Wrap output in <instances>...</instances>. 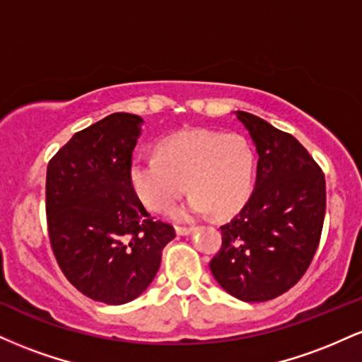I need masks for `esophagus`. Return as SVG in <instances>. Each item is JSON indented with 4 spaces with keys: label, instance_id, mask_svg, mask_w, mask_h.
I'll return each mask as SVG.
<instances>
[{
    "label": "esophagus",
    "instance_id": "esophagus-1",
    "mask_svg": "<svg viewBox=\"0 0 362 362\" xmlns=\"http://www.w3.org/2000/svg\"><path fill=\"white\" fill-rule=\"evenodd\" d=\"M194 231H195V228H187V226H177L175 228V233L178 236H187V235L194 233Z\"/></svg>",
    "mask_w": 362,
    "mask_h": 362
}]
</instances>
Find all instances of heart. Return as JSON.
<instances>
[{"instance_id":"heart-1","label":"heart","mask_w":362,"mask_h":362,"mask_svg":"<svg viewBox=\"0 0 362 362\" xmlns=\"http://www.w3.org/2000/svg\"><path fill=\"white\" fill-rule=\"evenodd\" d=\"M255 153L240 134L194 129L163 139L158 155L131 163V184L149 209L165 213L185 194L194 192L175 218L180 221L213 211L218 218L238 213L250 199Z\"/></svg>"}]
</instances>
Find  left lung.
Returning <instances> with one entry per match:
<instances>
[{
  "label": "left lung",
  "instance_id": "1",
  "mask_svg": "<svg viewBox=\"0 0 362 362\" xmlns=\"http://www.w3.org/2000/svg\"><path fill=\"white\" fill-rule=\"evenodd\" d=\"M259 155L255 189L221 226L223 245L209 267L218 284L247 303L269 301L301 279L317 252L325 177L296 138L236 110Z\"/></svg>",
  "mask_w": 362,
  "mask_h": 362
}]
</instances>
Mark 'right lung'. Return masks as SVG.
Listing matches in <instances>:
<instances>
[{
  "label": "right lung",
  "instance_id": "obj_1",
  "mask_svg": "<svg viewBox=\"0 0 362 362\" xmlns=\"http://www.w3.org/2000/svg\"><path fill=\"white\" fill-rule=\"evenodd\" d=\"M144 120L115 112L76 132L47 165L45 209L54 255L85 296L124 305L155 279L175 231L153 221L131 184Z\"/></svg>",
  "mask_w": 362,
  "mask_h": 362
}]
</instances>
